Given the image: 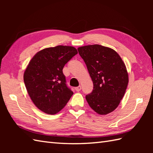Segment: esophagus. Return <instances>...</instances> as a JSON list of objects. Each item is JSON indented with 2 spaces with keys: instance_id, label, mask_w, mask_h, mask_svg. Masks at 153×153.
Segmentation results:
<instances>
[{
  "instance_id": "1",
  "label": "esophagus",
  "mask_w": 153,
  "mask_h": 153,
  "mask_svg": "<svg viewBox=\"0 0 153 153\" xmlns=\"http://www.w3.org/2000/svg\"><path fill=\"white\" fill-rule=\"evenodd\" d=\"M76 91H77V92H79V91H81V89H82V87L81 86H78V87H76Z\"/></svg>"
}]
</instances>
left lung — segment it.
Returning <instances> with one entry per match:
<instances>
[{"mask_svg": "<svg viewBox=\"0 0 153 153\" xmlns=\"http://www.w3.org/2000/svg\"><path fill=\"white\" fill-rule=\"evenodd\" d=\"M93 83V90L85 98L94 111L101 115L114 111L124 95L128 74L119 54L99 45L77 48Z\"/></svg>", "mask_w": 153, "mask_h": 153, "instance_id": "obj_1", "label": "left lung"}]
</instances>
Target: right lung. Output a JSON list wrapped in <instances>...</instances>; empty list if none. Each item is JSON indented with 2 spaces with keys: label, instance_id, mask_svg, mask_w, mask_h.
<instances>
[{
  "label": "right lung",
  "instance_id": "add662e5",
  "mask_svg": "<svg viewBox=\"0 0 153 153\" xmlns=\"http://www.w3.org/2000/svg\"><path fill=\"white\" fill-rule=\"evenodd\" d=\"M77 54L76 48L58 45L40 51L30 60L24 80L31 99L41 111L55 114L73 95L62 70Z\"/></svg>",
  "mask_w": 153,
  "mask_h": 153
}]
</instances>
